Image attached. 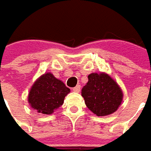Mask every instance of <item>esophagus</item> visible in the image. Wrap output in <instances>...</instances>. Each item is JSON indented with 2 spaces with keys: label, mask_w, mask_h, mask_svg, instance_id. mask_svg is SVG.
Returning a JSON list of instances; mask_svg holds the SVG:
<instances>
[{
  "label": "esophagus",
  "mask_w": 151,
  "mask_h": 151,
  "mask_svg": "<svg viewBox=\"0 0 151 151\" xmlns=\"http://www.w3.org/2000/svg\"><path fill=\"white\" fill-rule=\"evenodd\" d=\"M80 89H81V87H80V85H77L76 87L73 88V92H77V93H78V92H80Z\"/></svg>",
  "instance_id": "1"
}]
</instances>
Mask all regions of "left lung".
Masks as SVG:
<instances>
[{"mask_svg":"<svg viewBox=\"0 0 151 151\" xmlns=\"http://www.w3.org/2000/svg\"><path fill=\"white\" fill-rule=\"evenodd\" d=\"M82 88L85 105L97 116H107L115 112L121 105L122 91L108 74L91 73Z\"/></svg>","mask_w":151,"mask_h":151,"instance_id":"1","label":"left lung"}]
</instances>
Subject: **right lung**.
Returning <instances> with one entry per match:
<instances>
[{
    "label": "right lung",
    "mask_w": 151,
    "mask_h": 151,
    "mask_svg": "<svg viewBox=\"0 0 151 151\" xmlns=\"http://www.w3.org/2000/svg\"><path fill=\"white\" fill-rule=\"evenodd\" d=\"M70 92L64 83L56 78L50 73L40 76L29 93L30 106L38 112L50 115L64 102L65 96Z\"/></svg>",
    "instance_id": "right-lung-1"
}]
</instances>
